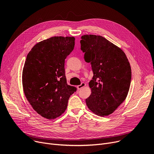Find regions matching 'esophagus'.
Segmentation results:
<instances>
[{
  "instance_id": "esophagus-1",
  "label": "esophagus",
  "mask_w": 154,
  "mask_h": 154,
  "mask_svg": "<svg viewBox=\"0 0 154 154\" xmlns=\"http://www.w3.org/2000/svg\"><path fill=\"white\" fill-rule=\"evenodd\" d=\"M85 85H86L85 83L82 82V83L80 85H78V86H77V88H78L79 90H80V89H81V88H82L83 87H84Z\"/></svg>"
}]
</instances>
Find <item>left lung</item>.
Masks as SVG:
<instances>
[{"instance_id":"1","label":"left lung","mask_w":154,"mask_h":154,"mask_svg":"<svg viewBox=\"0 0 154 154\" xmlns=\"http://www.w3.org/2000/svg\"><path fill=\"white\" fill-rule=\"evenodd\" d=\"M81 39L84 59L94 72L86 104L95 115L108 116L127 97L131 80L129 62L123 51L103 36L85 35Z\"/></svg>"}]
</instances>
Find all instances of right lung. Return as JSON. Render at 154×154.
<instances>
[{
    "mask_svg": "<svg viewBox=\"0 0 154 154\" xmlns=\"http://www.w3.org/2000/svg\"><path fill=\"white\" fill-rule=\"evenodd\" d=\"M75 38L54 36L36 44L28 54L22 72L25 95L33 109L48 119L66 111L77 88L67 84L64 63L73 51Z\"/></svg>",
    "mask_w": 154,
    "mask_h": 154,
    "instance_id": "obj_1",
    "label": "right lung"
}]
</instances>
